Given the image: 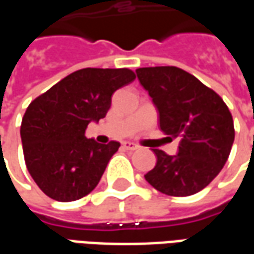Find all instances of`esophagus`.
Masks as SVG:
<instances>
[{
	"instance_id": "34e87169",
	"label": "esophagus",
	"mask_w": 254,
	"mask_h": 254,
	"mask_svg": "<svg viewBox=\"0 0 254 254\" xmlns=\"http://www.w3.org/2000/svg\"><path fill=\"white\" fill-rule=\"evenodd\" d=\"M122 147H124V149H127V151H136V149L138 148L136 144L130 143V141H124V143H122Z\"/></svg>"
}]
</instances>
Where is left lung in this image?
<instances>
[{"mask_svg": "<svg viewBox=\"0 0 254 254\" xmlns=\"http://www.w3.org/2000/svg\"><path fill=\"white\" fill-rule=\"evenodd\" d=\"M137 78L159 113L162 132L180 137L178 154L154 149L149 185L169 196H190L207 187L229 159L234 122L223 99L177 66L138 67Z\"/></svg>", "mask_w": 254, "mask_h": 254, "instance_id": "obj_1", "label": "left lung"}]
</instances>
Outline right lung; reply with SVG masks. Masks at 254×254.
<instances>
[{
    "label": "right lung",
    "mask_w": 254,
    "mask_h": 254,
    "mask_svg": "<svg viewBox=\"0 0 254 254\" xmlns=\"http://www.w3.org/2000/svg\"><path fill=\"white\" fill-rule=\"evenodd\" d=\"M134 78L127 67H85L31 102L20 136L27 169L46 196L74 201L96 188L120 143H96L85 129L105 118L113 94Z\"/></svg>",
    "instance_id": "1"
}]
</instances>
